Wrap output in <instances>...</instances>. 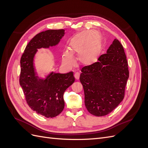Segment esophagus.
<instances>
[{"instance_id":"1","label":"esophagus","mask_w":148,"mask_h":148,"mask_svg":"<svg viewBox=\"0 0 148 148\" xmlns=\"http://www.w3.org/2000/svg\"><path fill=\"white\" fill-rule=\"evenodd\" d=\"M74 77L76 79H78L79 78V73L78 72H76L75 73V75H74Z\"/></svg>"}]
</instances>
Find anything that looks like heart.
I'll list each match as a JSON object with an SVG mask.
<instances>
[{
	"mask_svg": "<svg viewBox=\"0 0 148 148\" xmlns=\"http://www.w3.org/2000/svg\"><path fill=\"white\" fill-rule=\"evenodd\" d=\"M98 34L100 36V44L96 47L98 42ZM101 36L97 31L87 30L79 33L70 39L69 50L64 51L62 54V60L69 66H72L75 59L72 54L78 55V60L80 64L85 66L93 64L97 60L99 53ZM97 47L96 48L95 47Z\"/></svg>",
	"mask_w": 148,
	"mask_h": 148,
	"instance_id": "obj_1",
	"label": "heart"
}]
</instances>
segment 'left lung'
<instances>
[{
  "mask_svg": "<svg viewBox=\"0 0 148 148\" xmlns=\"http://www.w3.org/2000/svg\"><path fill=\"white\" fill-rule=\"evenodd\" d=\"M79 80L84 104L90 114L102 117L110 113L122 101L129 71L123 46L115 39L97 61L82 69Z\"/></svg>",
  "mask_w": 148,
  "mask_h": 148,
  "instance_id": "left-lung-1",
  "label": "left lung"
}]
</instances>
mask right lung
<instances>
[{
  "label": "right lung",
  "mask_w": 148,
  "mask_h": 148,
  "mask_svg": "<svg viewBox=\"0 0 148 148\" xmlns=\"http://www.w3.org/2000/svg\"><path fill=\"white\" fill-rule=\"evenodd\" d=\"M65 34L64 29H49L36 34L26 46L21 57L20 84L28 105L47 118L55 117L64 110V93L75 82L73 73L51 72L45 79L35 71L34 57L38 49L55 46Z\"/></svg>",
  "instance_id": "right-lung-1"
}]
</instances>
